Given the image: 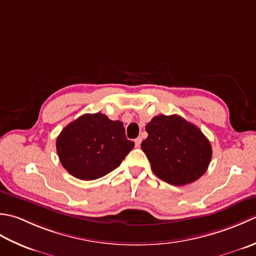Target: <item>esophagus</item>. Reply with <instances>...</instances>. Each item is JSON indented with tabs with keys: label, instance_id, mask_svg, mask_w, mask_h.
Instances as JSON below:
<instances>
[{
	"label": "esophagus",
	"instance_id": "1",
	"mask_svg": "<svg viewBox=\"0 0 256 256\" xmlns=\"http://www.w3.org/2000/svg\"><path fill=\"white\" fill-rule=\"evenodd\" d=\"M142 137H138V138H136L134 139V144H136V147H140V144H142Z\"/></svg>",
	"mask_w": 256,
	"mask_h": 256
}]
</instances>
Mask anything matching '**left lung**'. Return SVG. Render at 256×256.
Instances as JSON below:
<instances>
[{
    "instance_id": "left-lung-1",
    "label": "left lung",
    "mask_w": 256,
    "mask_h": 256,
    "mask_svg": "<svg viewBox=\"0 0 256 256\" xmlns=\"http://www.w3.org/2000/svg\"><path fill=\"white\" fill-rule=\"evenodd\" d=\"M142 149L154 174L172 186L192 184L204 174L212 157L211 144L194 124L178 114H159L146 126Z\"/></svg>"
}]
</instances>
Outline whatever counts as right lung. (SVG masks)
<instances>
[{
  "mask_svg": "<svg viewBox=\"0 0 256 256\" xmlns=\"http://www.w3.org/2000/svg\"><path fill=\"white\" fill-rule=\"evenodd\" d=\"M134 147L122 122L102 112L85 114L62 130L56 150L62 166L80 180H95L120 166Z\"/></svg>",
  "mask_w": 256,
  "mask_h": 256,
  "instance_id": "right-lung-1",
  "label": "right lung"
}]
</instances>
